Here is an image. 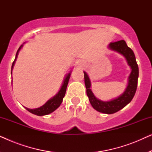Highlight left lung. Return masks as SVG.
<instances>
[{
    "instance_id": "1",
    "label": "left lung",
    "mask_w": 152,
    "mask_h": 152,
    "mask_svg": "<svg viewBox=\"0 0 152 152\" xmlns=\"http://www.w3.org/2000/svg\"><path fill=\"white\" fill-rule=\"evenodd\" d=\"M110 49L118 52L126 58L127 63L132 68L129 84L125 91L122 95L118 98L111 101L104 102L97 99L91 89V81L86 72L84 73V82L86 88V94L92 107L96 111L101 113L112 114L116 113L125 106L128 104L132 100L137 89L138 78V66L137 64L136 57L134 52L130 48H129L124 40H120L115 42H111L109 44Z\"/></svg>"
}]
</instances>
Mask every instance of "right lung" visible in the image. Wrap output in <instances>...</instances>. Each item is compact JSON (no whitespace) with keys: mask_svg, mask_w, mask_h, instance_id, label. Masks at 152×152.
<instances>
[{"mask_svg":"<svg viewBox=\"0 0 152 152\" xmlns=\"http://www.w3.org/2000/svg\"><path fill=\"white\" fill-rule=\"evenodd\" d=\"M22 46H23V45H20V46L19 47V48L18 49L17 53H16V55L15 59H14V62L12 63V68H13V66L14 65V63H15L16 58H17L18 52H19L20 50L21 49ZM70 76V72H69V73L66 75L65 80H64V84H63V85H62L61 89H60V91L58 92L57 94L55 96H54L53 98L49 99V100L44 105H43L42 107L37 108V109H28V108H26V107H25V108H26V109L28 110L29 112H30V113L34 114V115H39V116L48 115V114L50 113H52V112H53L54 111H55V110L59 107L60 104H61L62 102V100H63V98L64 97V96H65L66 88H67V85H68V81H69Z\"/></svg>","mask_w":152,"mask_h":152,"instance_id":"right-lung-1","label":"right lung"}]
</instances>
